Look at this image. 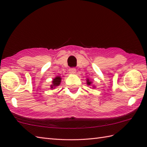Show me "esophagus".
Listing matches in <instances>:
<instances>
[{
    "label": "esophagus",
    "instance_id": "34e87169",
    "mask_svg": "<svg viewBox=\"0 0 147 147\" xmlns=\"http://www.w3.org/2000/svg\"><path fill=\"white\" fill-rule=\"evenodd\" d=\"M76 69L75 68H74V67H73V68H71V69H69V73H71V74H74L76 73Z\"/></svg>",
    "mask_w": 147,
    "mask_h": 147
}]
</instances>
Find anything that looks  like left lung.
<instances>
[{
    "label": "left lung",
    "instance_id": "1",
    "mask_svg": "<svg viewBox=\"0 0 147 147\" xmlns=\"http://www.w3.org/2000/svg\"><path fill=\"white\" fill-rule=\"evenodd\" d=\"M86 84H87V85H88V86H92L93 88H95V86L92 85L93 82H92V81H90V80H89V78H86ZM92 87H91V88H92Z\"/></svg>",
    "mask_w": 147,
    "mask_h": 147
}]
</instances>
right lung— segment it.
Segmentation results:
<instances>
[{
	"instance_id": "obj_1",
	"label": "right lung",
	"mask_w": 147,
	"mask_h": 147,
	"mask_svg": "<svg viewBox=\"0 0 147 147\" xmlns=\"http://www.w3.org/2000/svg\"><path fill=\"white\" fill-rule=\"evenodd\" d=\"M61 77L60 76H57L55 78H54V79L52 80V85H51V89L53 90L56 87H57L58 86L60 85L61 82Z\"/></svg>"
}]
</instances>
